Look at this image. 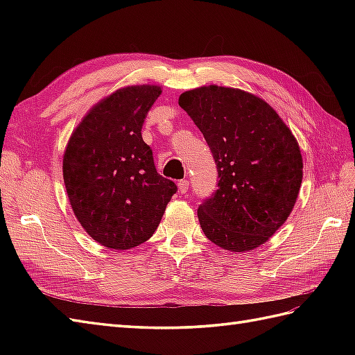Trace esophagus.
Listing matches in <instances>:
<instances>
[{"label":"esophagus","instance_id":"34e87169","mask_svg":"<svg viewBox=\"0 0 355 355\" xmlns=\"http://www.w3.org/2000/svg\"><path fill=\"white\" fill-rule=\"evenodd\" d=\"M178 191H180V193H186L187 191H189V180H180Z\"/></svg>","mask_w":355,"mask_h":355}]
</instances>
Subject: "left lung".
I'll list each match as a JSON object with an SVG mask.
<instances>
[{
  "mask_svg": "<svg viewBox=\"0 0 355 355\" xmlns=\"http://www.w3.org/2000/svg\"><path fill=\"white\" fill-rule=\"evenodd\" d=\"M178 105L205 135L220 178L198 207L202 232L224 250H254L296 205L304 175L296 137L266 101L244 89L193 88Z\"/></svg>",
  "mask_w": 355,
  "mask_h": 355,
  "instance_id": "obj_1",
  "label": "left lung"
}]
</instances>
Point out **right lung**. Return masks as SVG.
Returning <instances> with one entry per match:
<instances>
[{
    "label": "right lung",
    "instance_id": "1",
    "mask_svg": "<svg viewBox=\"0 0 355 355\" xmlns=\"http://www.w3.org/2000/svg\"><path fill=\"white\" fill-rule=\"evenodd\" d=\"M162 94L157 85H131L87 112L67 143L62 173L82 227L112 250H128L154 235L177 192L154 166L141 139L148 111Z\"/></svg>",
    "mask_w": 355,
    "mask_h": 355
}]
</instances>
